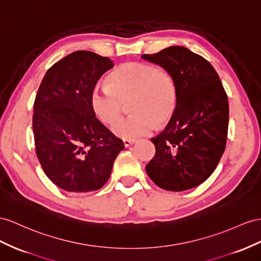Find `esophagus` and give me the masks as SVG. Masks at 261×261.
Returning <instances> with one entry per match:
<instances>
[{"label": "esophagus", "mask_w": 261, "mask_h": 261, "mask_svg": "<svg viewBox=\"0 0 261 261\" xmlns=\"http://www.w3.org/2000/svg\"><path fill=\"white\" fill-rule=\"evenodd\" d=\"M135 143H136V140H128V139L123 140V144H124L125 148H128V146L135 144Z\"/></svg>", "instance_id": "obj_1"}]
</instances>
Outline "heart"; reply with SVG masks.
Wrapping results in <instances>:
<instances>
[{"label":"heart","mask_w":261,"mask_h":261,"mask_svg":"<svg viewBox=\"0 0 261 261\" xmlns=\"http://www.w3.org/2000/svg\"><path fill=\"white\" fill-rule=\"evenodd\" d=\"M108 84H97L92 88L90 102L100 121L111 124L130 97L136 113L119 119L112 125L119 138L135 140L154 130L156 122L163 123L176 108L177 88L171 73L141 62L125 63L117 67L108 78Z\"/></svg>","instance_id":"obj_1"}]
</instances>
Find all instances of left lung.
<instances>
[{
    "instance_id": "obj_1",
    "label": "left lung",
    "mask_w": 261,
    "mask_h": 261,
    "mask_svg": "<svg viewBox=\"0 0 261 261\" xmlns=\"http://www.w3.org/2000/svg\"><path fill=\"white\" fill-rule=\"evenodd\" d=\"M141 57L169 71L177 88L170 122L151 139L155 155L146 173L166 191L196 188L211 176L225 151L229 107L223 84L208 61L183 46Z\"/></svg>"
}]
</instances>
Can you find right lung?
<instances>
[{"label": "right lung", "instance_id": "obj_1", "mask_svg": "<svg viewBox=\"0 0 261 261\" xmlns=\"http://www.w3.org/2000/svg\"><path fill=\"white\" fill-rule=\"evenodd\" d=\"M112 67L108 57L77 50L53 65L38 88L33 115L36 155L45 174L66 192L101 189L124 149L90 102L92 88Z\"/></svg>", "mask_w": 261, "mask_h": 261}]
</instances>
